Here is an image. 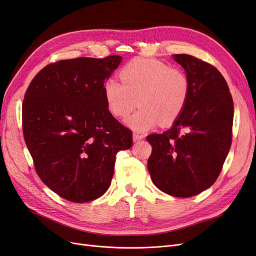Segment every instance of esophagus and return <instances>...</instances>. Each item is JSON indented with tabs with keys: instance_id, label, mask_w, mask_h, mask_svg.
<instances>
[{
	"instance_id": "1",
	"label": "esophagus",
	"mask_w": 256,
	"mask_h": 256,
	"mask_svg": "<svg viewBox=\"0 0 256 256\" xmlns=\"http://www.w3.org/2000/svg\"><path fill=\"white\" fill-rule=\"evenodd\" d=\"M144 138V136L142 135V134H138V133H134V135H133V140H134V142H137V141H140V140H142Z\"/></svg>"
}]
</instances>
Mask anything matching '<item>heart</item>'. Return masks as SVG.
Wrapping results in <instances>:
<instances>
[{
    "label": "heart",
    "mask_w": 256,
    "mask_h": 256,
    "mask_svg": "<svg viewBox=\"0 0 256 256\" xmlns=\"http://www.w3.org/2000/svg\"><path fill=\"white\" fill-rule=\"evenodd\" d=\"M120 79L110 78L103 85L108 110L126 118L137 104L141 106L126 124L136 132L171 126L184 112L191 92L186 72L155 59H134L121 68Z\"/></svg>",
    "instance_id": "1"
}]
</instances>
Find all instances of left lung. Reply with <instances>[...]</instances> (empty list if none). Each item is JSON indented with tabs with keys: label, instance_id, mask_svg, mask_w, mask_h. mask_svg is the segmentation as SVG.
I'll return each instance as SVG.
<instances>
[{
	"label": "left lung",
	"instance_id": "obj_1",
	"mask_svg": "<svg viewBox=\"0 0 256 256\" xmlns=\"http://www.w3.org/2000/svg\"><path fill=\"white\" fill-rule=\"evenodd\" d=\"M191 81L182 115L162 134L146 140L152 146L148 168L154 184L168 195L191 197L218 178L232 144L234 106L222 74L193 56L174 54Z\"/></svg>",
	"mask_w": 256,
	"mask_h": 256
}]
</instances>
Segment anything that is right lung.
Here are the masks:
<instances>
[{
    "label": "right lung",
    "mask_w": 256,
    "mask_h": 256,
    "mask_svg": "<svg viewBox=\"0 0 256 256\" xmlns=\"http://www.w3.org/2000/svg\"><path fill=\"white\" fill-rule=\"evenodd\" d=\"M121 59L114 54L50 63L25 92V144L38 176L64 200L88 202L102 196L117 153L133 146L132 130L112 117L103 92Z\"/></svg>",
    "instance_id": "1"
}]
</instances>
